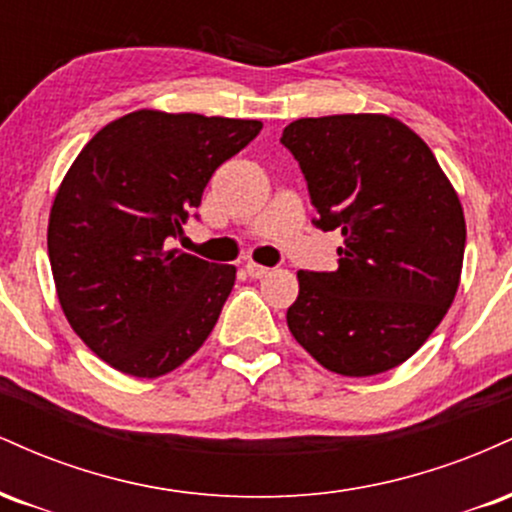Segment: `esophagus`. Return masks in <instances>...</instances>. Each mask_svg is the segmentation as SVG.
<instances>
[{
	"label": "esophagus",
	"mask_w": 512,
	"mask_h": 512,
	"mask_svg": "<svg viewBox=\"0 0 512 512\" xmlns=\"http://www.w3.org/2000/svg\"><path fill=\"white\" fill-rule=\"evenodd\" d=\"M245 272H248V276H252V279H262V276L269 274V267H264V264H257V262H248L245 264Z\"/></svg>",
	"instance_id": "esophagus-1"
}]
</instances>
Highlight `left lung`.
I'll return each instance as SVG.
<instances>
[{
  "label": "left lung",
  "instance_id": "8db88e82",
  "mask_svg": "<svg viewBox=\"0 0 512 512\" xmlns=\"http://www.w3.org/2000/svg\"><path fill=\"white\" fill-rule=\"evenodd\" d=\"M281 144L308 182L315 226L344 236L334 272H298L289 330L332 373H385L419 351L455 298L467 240L460 197L395 117H303Z\"/></svg>",
  "mask_w": 512,
  "mask_h": 512
}]
</instances>
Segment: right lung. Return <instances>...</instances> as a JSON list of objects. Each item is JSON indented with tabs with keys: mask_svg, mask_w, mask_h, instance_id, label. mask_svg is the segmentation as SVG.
I'll use <instances>...</instances> for the list:
<instances>
[{
	"mask_svg": "<svg viewBox=\"0 0 512 512\" xmlns=\"http://www.w3.org/2000/svg\"><path fill=\"white\" fill-rule=\"evenodd\" d=\"M260 129V120L137 110L76 156L52 202L48 255L69 325L105 363L158 378L214 330L236 267L166 243L214 170Z\"/></svg>",
	"mask_w": 512,
	"mask_h": 512,
	"instance_id": "1",
	"label": "right lung"
}]
</instances>
